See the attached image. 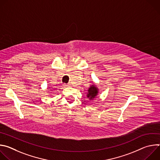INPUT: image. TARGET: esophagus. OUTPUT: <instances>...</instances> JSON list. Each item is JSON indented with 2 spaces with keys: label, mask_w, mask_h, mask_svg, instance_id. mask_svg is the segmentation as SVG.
I'll return each instance as SVG.
<instances>
[{
  "label": "esophagus",
  "mask_w": 160,
  "mask_h": 160,
  "mask_svg": "<svg viewBox=\"0 0 160 160\" xmlns=\"http://www.w3.org/2000/svg\"><path fill=\"white\" fill-rule=\"evenodd\" d=\"M70 84H64V87H70Z\"/></svg>",
  "instance_id": "34e87169"
}]
</instances>
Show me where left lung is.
<instances>
[{
    "label": "left lung",
    "mask_w": 160,
    "mask_h": 160,
    "mask_svg": "<svg viewBox=\"0 0 160 160\" xmlns=\"http://www.w3.org/2000/svg\"><path fill=\"white\" fill-rule=\"evenodd\" d=\"M87 98L90 101H92L97 98L99 91L98 86L94 83L90 85V87L87 90Z\"/></svg>",
    "instance_id": "obj_1"
}]
</instances>
